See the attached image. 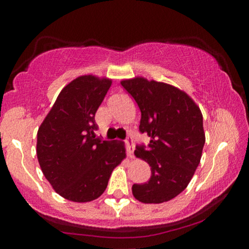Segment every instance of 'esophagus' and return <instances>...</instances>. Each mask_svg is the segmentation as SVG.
<instances>
[{
    "label": "esophagus",
    "mask_w": 249,
    "mask_h": 249,
    "mask_svg": "<svg viewBox=\"0 0 249 249\" xmlns=\"http://www.w3.org/2000/svg\"><path fill=\"white\" fill-rule=\"evenodd\" d=\"M125 144H126V152L128 158H133V141L131 137H127L126 141H125Z\"/></svg>",
    "instance_id": "esophagus-1"
}]
</instances>
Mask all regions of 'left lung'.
Returning <instances> with one entry per match:
<instances>
[{
    "label": "left lung",
    "mask_w": 249,
    "mask_h": 249,
    "mask_svg": "<svg viewBox=\"0 0 249 249\" xmlns=\"http://www.w3.org/2000/svg\"><path fill=\"white\" fill-rule=\"evenodd\" d=\"M121 84L141 108L139 131L151 138L147 147L134 151L151 166L150 180L132 186L134 198L144 204L168 201L187 187L201 159V111L186 92L166 83L136 77Z\"/></svg>",
    "instance_id": "8db88e82"
}]
</instances>
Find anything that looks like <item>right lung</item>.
<instances>
[{
  "mask_svg": "<svg viewBox=\"0 0 249 249\" xmlns=\"http://www.w3.org/2000/svg\"><path fill=\"white\" fill-rule=\"evenodd\" d=\"M112 81L79 76L63 88L37 132V159L59 196L75 202L104 193L113 168L126 157L124 142L95 136L96 111Z\"/></svg>",
  "mask_w": 249,
  "mask_h": 249,
  "instance_id": "right-lung-1",
  "label": "right lung"
}]
</instances>
